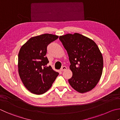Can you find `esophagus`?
<instances>
[{"mask_svg":"<svg viewBox=\"0 0 120 120\" xmlns=\"http://www.w3.org/2000/svg\"><path fill=\"white\" fill-rule=\"evenodd\" d=\"M67 69V68L66 67H65V66H64V67H62V68H61V71L62 72V71H64V70H66Z\"/></svg>","mask_w":120,"mask_h":120,"instance_id":"esophagus-1","label":"esophagus"}]
</instances>
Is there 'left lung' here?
I'll return each mask as SVG.
<instances>
[{"instance_id": "left-lung-1", "label": "left lung", "mask_w": 120, "mask_h": 120, "mask_svg": "<svg viewBox=\"0 0 120 120\" xmlns=\"http://www.w3.org/2000/svg\"><path fill=\"white\" fill-rule=\"evenodd\" d=\"M68 54L72 76L68 80L78 92L90 91L101 78L103 68L102 53L94 41L78 33L60 36Z\"/></svg>"}]
</instances>
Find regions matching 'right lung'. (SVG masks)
<instances>
[{"label":"right lung","mask_w":120,"mask_h":120,"mask_svg":"<svg viewBox=\"0 0 120 120\" xmlns=\"http://www.w3.org/2000/svg\"><path fill=\"white\" fill-rule=\"evenodd\" d=\"M58 37L48 34L34 37L20 49L19 75L25 86L34 94L39 95L47 92L59 75L51 66H47L49 61L45 56L48 45Z\"/></svg>","instance_id":"right-lung-1"}]
</instances>
